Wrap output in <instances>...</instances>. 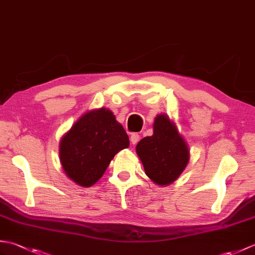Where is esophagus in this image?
<instances>
[{
    "instance_id": "34e87169",
    "label": "esophagus",
    "mask_w": 255,
    "mask_h": 255,
    "mask_svg": "<svg viewBox=\"0 0 255 255\" xmlns=\"http://www.w3.org/2000/svg\"><path fill=\"white\" fill-rule=\"evenodd\" d=\"M139 139H140V136H139L138 133H132L131 136H130V142H131V144L132 145L137 144V142L139 141Z\"/></svg>"
}]
</instances>
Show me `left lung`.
I'll return each instance as SVG.
<instances>
[{
  "label": "left lung",
  "instance_id": "8db88e82",
  "mask_svg": "<svg viewBox=\"0 0 255 255\" xmlns=\"http://www.w3.org/2000/svg\"><path fill=\"white\" fill-rule=\"evenodd\" d=\"M136 152L145 174L156 185L166 186L176 181L188 164L189 147L174 121L159 114L154 118L153 134L140 140Z\"/></svg>",
  "mask_w": 255,
  "mask_h": 255
}]
</instances>
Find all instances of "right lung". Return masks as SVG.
I'll return each instance as SVG.
<instances>
[{
	"label": "right lung",
	"mask_w": 255,
	"mask_h": 255,
	"mask_svg": "<svg viewBox=\"0 0 255 255\" xmlns=\"http://www.w3.org/2000/svg\"><path fill=\"white\" fill-rule=\"evenodd\" d=\"M129 147L128 134L108 108L83 114L59 142V159L66 175L90 187L104 174L119 151Z\"/></svg>",
	"instance_id": "add662e5"
}]
</instances>
